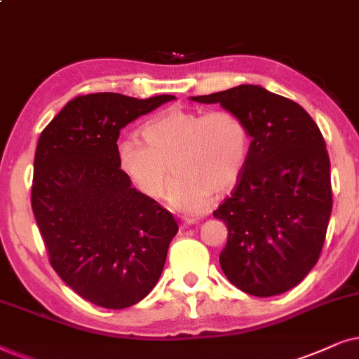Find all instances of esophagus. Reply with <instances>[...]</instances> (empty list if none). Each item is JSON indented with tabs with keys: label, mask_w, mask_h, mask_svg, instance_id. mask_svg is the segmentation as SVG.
Returning a JSON list of instances; mask_svg holds the SVG:
<instances>
[{
	"label": "esophagus",
	"mask_w": 359,
	"mask_h": 359,
	"mask_svg": "<svg viewBox=\"0 0 359 359\" xmlns=\"http://www.w3.org/2000/svg\"><path fill=\"white\" fill-rule=\"evenodd\" d=\"M195 223H197V219L195 218H190V217L182 218V228H187V226H190V224H195Z\"/></svg>",
	"instance_id": "1"
}]
</instances>
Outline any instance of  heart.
Instances as JSON below:
<instances>
[{
  "label": "heart",
  "instance_id": "heart-1",
  "mask_svg": "<svg viewBox=\"0 0 359 359\" xmlns=\"http://www.w3.org/2000/svg\"><path fill=\"white\" fill-rule=\"evenodd\" d=\"M141 135L146 144L131 137L118 141L119 169L141 194L159 198L172 164L177 177L169 202L184 212H202L212 194L235 187L250 156V131L229 111L170 108L151 118Z\"/></svg>",
  "mask_w": 359,
  "mask_h": 359
}]
</instances>
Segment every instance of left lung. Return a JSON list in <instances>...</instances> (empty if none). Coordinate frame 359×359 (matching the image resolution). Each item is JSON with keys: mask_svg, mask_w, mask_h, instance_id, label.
<instances>
[{"mask_svg": "<svg viewBox=\"0 0 359 359\" xmlns=\"http://www.w3.org/2000/svg\"><path fill=\"white\" fill-rule=\"evenodd\" d=\"M250 131V156L229 197L213 212L228 228L219 266L256 297L284 294L317 264L332 213L330 159L322 133L292 100L238 85L202 97Z\"/></svg>", "mask_w": 359, "mask_h": 359, "instance_id": "obj_1", "label": "left lung"}]
</instances>
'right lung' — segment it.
<instances>
[{
	"label": "right lung",
	"instance_id": "add662e5",
	"mask_svg": "<svg viewBox=\"0 0 359 359\" xmlns=\"http://www.w3.org/2000/svg\"><path fill=\"white\" fill-rule=\"evenodd\" d=\"M121 93L76 97L41 133L31 203L60 279L103 309H126L154 289L179 226L118 165L128 123L172 102Z\"/></svg>",
	"mask_w": 359,
	"mask_h": 359
}]
</instances>
